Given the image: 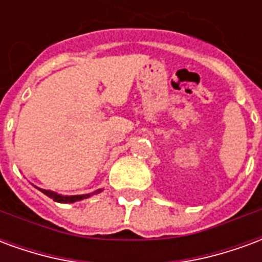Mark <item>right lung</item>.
<instances>
[{
  "label": "right lung",
  "instance_id": "add662e5",
  "mask_svg": "<svg viewBox=\"0 0 262 262\" xmlns=\"http://www.w3.org/2000/svg\"><path fill=\"white\" fill-rule=\"evenodd\" d=\"M39 191H42L45 195H48L49 198H52L53 201L60 203H73L77 202V201H82V199H86V198L92 196V195H95V193L101 192V189H98L95 192L92 193H85V195H71V196H66V195H59V193L53 192V191H48V189H42V188H37Z\"/></svg>",
  "mask_w": 262,
  "mask_h": 262
}]
</instances>
